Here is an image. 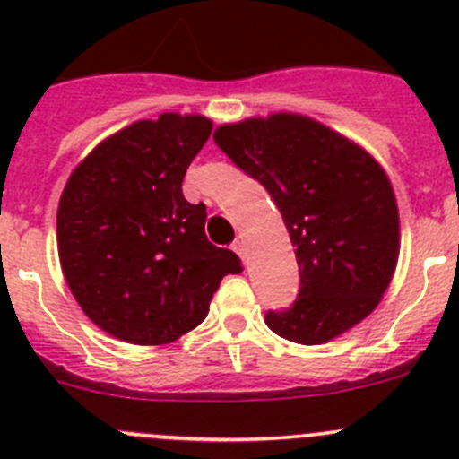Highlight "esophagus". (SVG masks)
I'll return each instance as SVG.
<instances>
[{
    "label": "esophagus",
    "mask_w": 459,
    "mask_h": 459,
    "mask_svg": "<svg viewBox=\"0 0 459 459\" xmlns=\"http://www.w3.org/2000/svg\"><path fill=\"white\" fill-rule=\"evenodd\" d=\"M233 251L238 253V255L242 257V259H247V244H244L242 239H235V242H233Z\"/></svg>",
    "instance_id": "obj_1"
}]
</instances>
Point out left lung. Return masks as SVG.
<instances>
[{
    "mask_svg": "<svg viewBox=\"0 0 459 459\" xmlns=\"http://www.w3.org/2000/svg\"><path fill=\"white\" fill-rule=\"evenodd\" d=\"M212 140L266 188L295 247L298 299L268 311L266 326L311 346L373 313L400 253V215L382 166L340 133L293 113L224 124Z\"/></svg>",
    "mask_w": 459,
    "mask_h": 459,
    "instance_id": "1",
    "label": "left lung"
}]
</instances>
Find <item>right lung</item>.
<instances>
[{
  "instance_id": "1",
  "label": "right lung",
  "mask_w": 459,
  "mask_h": 459,
  "mask_svg": "<svg viewBox=\"0 0 459 459\" xmlns=\"http://www.w3.org/2000/svg\"><path fill=\"white\" fill-rule=\"evenodd\" d=\"M202 115L164 113L104 140L73 170L57 208V248L77 304L101 331L157 346L193 331L224 275L242 273L204 233L206 206L184 200Z\"/></svg>"
}]
</instances>
